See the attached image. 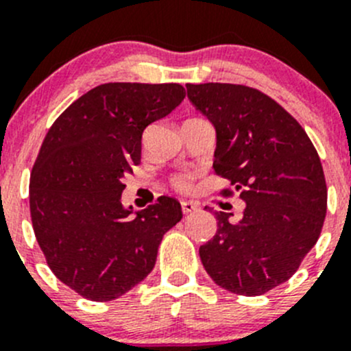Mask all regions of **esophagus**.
Masks as SVG:
<instances>
[{
	"instance_id": "1",
	"label": "esophagus",
	"mask_w": 351,
	"mask_h": 351,
	"mask_svg": "<svg viewBox=\"0 0 351 351\" xmlns=\"http://www.w3.org/2000/svg\"><path fill=\"white\" fill-rule=\"evenodd\" d=\"M197 209H199V204L190 202V200H183V202H182L183 214H190V213H193V210H197Z\"/></svg>"
}]
</instances>
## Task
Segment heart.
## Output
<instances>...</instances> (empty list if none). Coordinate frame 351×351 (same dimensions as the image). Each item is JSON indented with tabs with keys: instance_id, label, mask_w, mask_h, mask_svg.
Segmentation results:
<instances>
[{
	"instance_id": "obj_1",
	"label": "heart",
	"mask_w": 351,
	"mask_h": 351,
	"mask_svg": "<svg viewBox=\"0 0 351 351\" xmlns=\"http://www.w3.org/2000/svg\"><path fill=\"white\" fill-rule=\"evenodd\" d=\"M176 186H178V189H186V186H189V180L178 178L176 180Z\"/></svg>"
}]
</instances>
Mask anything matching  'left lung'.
<instances>
[{
  "mask_svg": "<svg viewBox=\"0 0 351 351\" xmlns=\"http://www.w3.org/2000/svg\"><path fill=\"white\" fill-rule=\"evenodd\" d=\"M216 130L213 168L245 202L243 217L216 210L217 231L199 248L213 281L255 297L290 280L321 234L328 189L317 151L297 120L261 90L186 84Z\"/></svg>",
  "mask_w": 351,
  "mask_h": 351,
  "instance_id": "obj_1",
  "label": "left lung"
}]
</instances>
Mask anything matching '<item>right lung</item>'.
<instances>
[{
    "label": "right lung",
    "mask_w": 351,
    "mask_h": 351,
    "mask_svg": "<svg viewBox=\"0 0 351 351\" xmlns=\"http://www.w3.org/2000/svg\"><path fill=\"white\" fill-rule=\"evenodd\" d=\"M185 97L180 84L97 85L47 132L30 173V217L54 276L84 298L110 302L152 271L182 206L159 197L134 214L125 175L141 165L142 134Z\"/></svg>",
    "instance_id": "add662e5"
}]
</instances>
